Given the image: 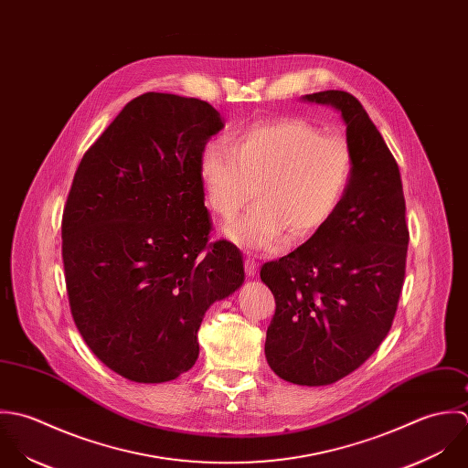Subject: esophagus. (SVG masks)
<instances>
[{
    "label": "esophagus",
    "mask_w": 468,
    "mask_h": 468,
    "mask_svg": "<svg viewBox=\"0 0 468 468\" xmlns=\"http://www.w3.org/2000/svg\"><path fill=\"white\" fill-rule=\"evenodd\" d=\"M244 270H246V275H248V277H255V275H257V271H259V264H257V261L248 257V259L244 261Z\"/></svg>",
    "instance_id": "esophagus-1"
}]
</instances>
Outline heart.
<instances>
[{
	"mask_svg": "<svg viewBox=\"0 0 468 468\" xmlns=\"http://www.w3.org/2000/svg\"><path fill=\"white\" fill-rule=\"evenodd\" d=\"M351 150L340 137H325L302 119L257 122L209 143L200 155L207 206L224 222L255 197L248 215L226 229L240 248L273 251L314 235L335 213L351 176Z\"/></svg>",
	"mask_w": 468,
	"mask_h": 468,
	"instance_id": "b5f03b06",
	"label": "heart"
}]
</instances>
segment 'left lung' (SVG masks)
Instances as JSON below:
<instances>
[{
    "label": "left lung",
    "instance_id": "left-lung-1",
    "mask_svg": "<svg viewBox=\"0 0 468 468\" xmlns=\"http://www.w3.org/2000/svg\"><path fill=\"white\" fill-rule=\"evenodd\" d=\"M302 99L342 113L351 176L325 226L266 262L261 279L277 302L266 335L270 367L289 383L318 387L356 371L390 331L409 229L399 168L362 102L342 90Z\"/></svg>",
    "mask_w": 468,
    "mask_h": 468
}]
</instances>
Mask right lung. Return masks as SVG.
Here are the masks:
<instances>
[{"label": "right lung", "mask_w": 468, "mask_h": 468, "mask_svg": "<svg viewBox=\"0 0 468 468\" xmlns=\"http://www.w3.org/2000/svg\"><path fill=\"white\" fill-rule=\"evenodd\" d=\"M222 128L206 101L139 95L74 176L61 222L70 311L95 356L130 381L189 371L204 313L244 282L239 248L207 242L198 165Z\"/></svg>", "instance_id": "obj_1"}]
</instances>
